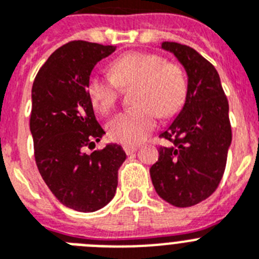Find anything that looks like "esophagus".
Segmentation results:
<instances>
[{
    "instance_id": "1",
    "label": "esophagus",
    "mask_w": 259,
    "mask_h": 259,
    "mask_svg": "<svg viewBox=\"0 0 259 259\" xmlns=\"http://www.w3.org/2000/svg\"><path fill=\"white\" fill-rule=\"evenodd\" d=\"M139 149V146L136 145H123V150L125 152V154H132V153H135L136 150Z\"/></svg>"
}]
</instances>
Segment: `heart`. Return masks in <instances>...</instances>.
I'll return each mask as SVG.
<instances>
[{
    "label": "heart",
    "mask_w": 259,
    "mask_h": 259,
    "mask_svg": "<svg viewBox=\"0 0 259 259\" xmlns=\"http://www.w3.org/2000/svg\"><path fill=\"white\" fill-rule=\"evenodd\" d=\"M110 76L93 74L87 80V95L93 107L107 114L114 109L120 88L135 85L136 107L116 114L109 122L113 140L135 145L154 130L158 115L171 118L182 110L188 93L185 72L178 63L157 53L127 52L109 66Z\"/></svg>",
    "instance_id": "heart-1"
}]
</instances>
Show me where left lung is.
<instances>
[{"mask_svg": "<svg viewBox=\"0 0 259 259\" xmlns=\"http://www.w3.org/2000/svg\"><path fill=\"white\" fill-rule=\"evenodd\" d=\"M188 75L184 107L159 135L171 145L159 146L150 178L161 198L176 207L197 205L210 197L222 180L232 140L228 101L218 71L188 45L163 42Z\"/></svg>", "mask_w": 259, "mask_h": 259, "instance_id": "obj_1", "label": "left lung"}]
</instances>
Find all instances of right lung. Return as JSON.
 Listing matches in <instances>:
<instances>
[{
	"label": "right lung",
	"instance_id": "1",
	"mask_svg": "<svg viewBox=\"0 0 259 259\" xmlns=\"http://www.w3.org/2000/svg\"><path fill=\"white\" fill-rule=\"evenodd\" d=\"M113 45L70 41L41 66L32 85L29 128L41 176L57 200L91 212L113 200L125 153L110 144L91 154L105 131L87 95V80Z\"/></svg>",
	"mask_w": 259,
	"mask_h": 259
}]
</instances>
